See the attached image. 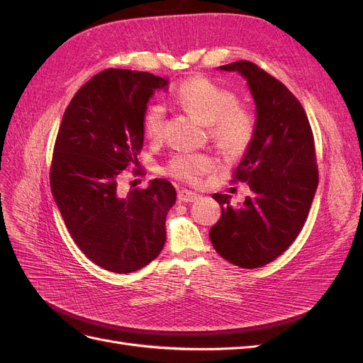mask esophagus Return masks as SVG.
I'll return each instance as SVG.
<instances>
[{
  "mask_svg": "<svg viewBox=\"0 0 363 363\" xmlns=\"http://www.w3.org/2000/svg\"><path fill=\"white\" fill-rule=\"evenodd\" d=\"M200 199L199 194H195L192 191H188V189H182L179 191V201H183V203H194Z\"/></svg>",
  "mask_w": 363,
  "mask_h": 363,
  "instance_id": "1",
  "label": "esophagus"
}]
</instances>
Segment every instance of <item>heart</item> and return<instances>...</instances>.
<instances>
[{"label": "heart", "mask_w": 363, "mask_h": 363, "mask_svg": "<svg viewBox=\"0 0 363 363\" xmlns=\"http://www.w3.org/2000/svg\"><path fill=\"white\" fill-rule=\"evenodd\" d=\"M175 100L207 125L208 138L227 156H240L250 147L256 133V119L247 108L239 107L238 96L204 77H195L180 84ZM142 125L147 138L159 140L164 130V108L150 104ZM213 167V159L203 152H177L168 163V174L186 183H195Z\"/></svg>", "instance_id": "1"}]
</instances>
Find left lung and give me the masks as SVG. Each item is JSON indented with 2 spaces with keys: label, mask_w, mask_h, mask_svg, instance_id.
<instances>
[{
  "label": "left lung",
  "mask_w": 363,
  "mask_h": 363,
  "mask_svg": "<svg viewBox=\"0 0 363 363\" xmlns=\"http://www.w3.org/2000/svg\"><path fill=\"white\" fill-rule=\"evenodd\" d=\"M247 80L256 104V133L235 169L233 182L251 195L239 207L215 194L221 218L211 228L216 252L240 268H260L286 251L309 215L318 188L313 135L300 101L257 65L238 60L219 67Z\"/></svg>",
  "instance_id": "left-lung-1"
}]
</instances>
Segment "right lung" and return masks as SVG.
Instances as JSON below:
<instances>
[{"mask_svg":"<svg viewBox=\"0 0 363 363\" xmlns=\"http://www.w3.org/2000/svg\"><path fill=\"white\" fill-rule=\"evenodd\" d=\"M167 86L168 79L150 72L106 69L80 87L63 113L51 192L77 247L107 271L144 268L167 240L174 186L155 179L147 189H121L124 169L139 167L147 103Z\"/></svg>","mask_w":363,"mask_h":363,"instance_id":"1","label":"right lung"}]
</instances>
